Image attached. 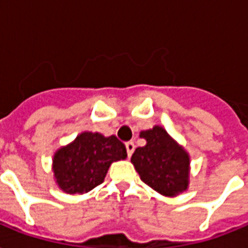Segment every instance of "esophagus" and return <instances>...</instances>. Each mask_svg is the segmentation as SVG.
Instances as JSON below:
<instances>
[{"label": "esophagus", "mask_w": 248, "mask_h": 248, "mask_svg": "<svg viewBox=\"0 0 248 248\" xmlns=\"http://www.w3.org/2000/svg\"><path fill=\"white\" fill-rule=\"evenodd\" d=\"M134 150H135V144L133 142H127L126 143V151H127V156H131L133 155Z\"/></svg>", "instance_id": "1"}]
</instances>
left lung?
Masks as SVG:
<instances>
[{
  "instance_id": "left-lung-1",
  "label": "left lung",
  "mask_w": 248,
  "mask_h": 248,
  "mask_svg": "<svg viewBox=\"0 0 248 248\" xmlns=\"http://www.w3.org/2000/svg\"><path fill=\"white\" fill-rule=\"evenodd\" d=\"M147 140L131 156L140 180L164 196H176L188 188L189 156L160 126L142 131Z\"/></svg>"
}]
</instances>
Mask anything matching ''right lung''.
<instances>
[{
  "label": "right lung",
  "mask_w": 248,
  "mask_h": 248,
  "mask_svg": "<svg viewBox=\"0 0 248 248\" xmlns=\"http://www.w3.org/2000/svg\"><path fill=\"white\" fill-rule=\"evenodd\" d=\"M126 156V147L115 135L105 138L98 133H82L55 154V177L65 193H87L102 184L113 161Z\"/></svg>",
  "instance_id": "1"
}]
</instances>
